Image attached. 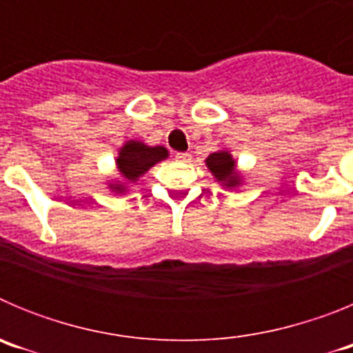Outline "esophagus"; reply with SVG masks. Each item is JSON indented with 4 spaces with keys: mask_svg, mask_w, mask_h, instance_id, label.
Wrapping results in <instances>:
<instances>
[{
    "mask_svg": "<svg viewBox=\"0 0 353 353\" xmlns=\"http://www.w3.org/2000/svg\"><path fill=\"white\" fill-rule=\"evenodd\" d=\"M174 157L179 159V161H182V162L191 161V154H187V152H179V154L174 155Z\"/></svg>",
    "mask_w": 353,
    "mask_h": 353,
    "instance_id": "34e87169",
    "label": "esophagus"
}]
</instances>
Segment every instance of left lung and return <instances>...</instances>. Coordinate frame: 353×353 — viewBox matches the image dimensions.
Returning <instances> with one entry per match:
<instances>
[{"instance_id": "1", "label": "left lung", "mask_w": 353, "mask_h": 353, "mask_svg": "<svg viewBox=\"0 0 353 353\" xmlns=\"http://www.w3.org/2000/svg\"><path fill=\"white\" fill-rule=\"evenodd\" d=\"M207 166L210 168L217 182H223L226 187H233L240 182L235 173V161L228 152H215L208 155Z\"/></svg>"}]
</instances>
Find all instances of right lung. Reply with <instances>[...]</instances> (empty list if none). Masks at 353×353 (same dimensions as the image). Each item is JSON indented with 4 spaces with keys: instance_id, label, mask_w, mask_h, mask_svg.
Returning a JSON list of instances; mask_svg holds the SVG:
<instances>
[{
    "instance_id": "obj_1",
    "label": "right lung",
    "mask_w": 353,
    "mask_h": 353,
    "mask_svg": "<svg viewBox=\"0 0 353 353\" xmlns=\"http://www.w3.org/2000/svg\"><path fill=\"white\" fill-rule=\"evenodd\" d=\"M168 157V150L164 146H146L145 143L129 141L120 150V157L117 159L118 171L127 180L136 182L143 173L157 164L159 161ZM121 191L120 187H114Z\"/></svg>"
}]
</instances>
